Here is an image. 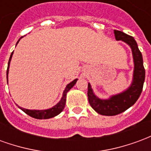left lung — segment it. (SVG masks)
Masks as SVG:
<instances>
[{
	"instance_id": "1",
	"label": "left lung",
	"mask_w": 151,
	"mask_h": 151,
	"mask_svg": "<svg viewBox=\"0 0 151 151\" xmlns=\"http://www.w3.org/2000/svg\"><path fill=\"white\" fill-rule=\"evenodd\" d=\"M115 38L116 40H122L126 43L132 49L134 71L133 82L126 91L120 94L112 95L108 99H100L94 94L91 86L88 83L87 96L90 105L99 114L103 116H116L126 111L133 106L139 98L142 91L143 84L145 81V69L143 66L142 55L134 38L120 31L114 30Z\"/></svg>"
}]
</instances>
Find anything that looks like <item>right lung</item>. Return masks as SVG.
Returning <instances> with one entry per match:
<instances>
[{"label":"right lung","instance_id":"add662e5","mask_svg":"<svg viewBox=\"0 0 151 151\" xmlns=\"http://www.w3.org/2000/svg\"><path fill=\"white\" fill-rule=\"evenodd\" d=\"M20 40V39H19ZM19 40L18 41V43L19 42ZM17 43V44H18ZM13 52L11 53L10 55V57H9V60L8 63V68H7V81H8V73H9V63H10V60H11L12 56H13ZM78 81V79H75L73 80V82H71L70 83H69L68 85L66 86L65 91L63 92V95L61 99L60 100V102L56 105H55L54 107H52V108H49V109H46V110H29V109H26V108H21L19 107L20 109H22V111H24L25 113H27V115H29L30 116L33 117V118H35V119H49V118H52V117H54L57 116L58 114H60L61 111H63V109L65 108V105L66 102V95H67V92L69 91L70 89L72 88L73 86L75 85V83Z\"/></svg>","mask_w":151,"mask_h":151}]
</instances>
